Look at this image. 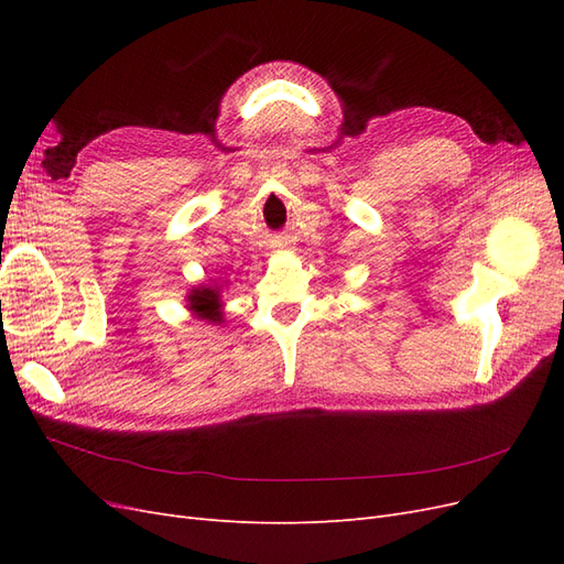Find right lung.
Returning <instances> with one entry per match:
<instances>
[{
	"instance_id": "add662e5",
	"label": "right lung",
	"mask_w": 564,
	"mask_h": 564,
	"mask_svg": "<svg viewBox=\"0 0 564 564\" xmlns=\"http://www.w3.org/2000/svg\"><path fill=\"white\" fill-rule=\"evenodd\" d=\"M220 286L212 284H199L191 289L187 294V311H193L199 319H209V322H224V313H220Z\"/></svg>"
}]
</instances>
